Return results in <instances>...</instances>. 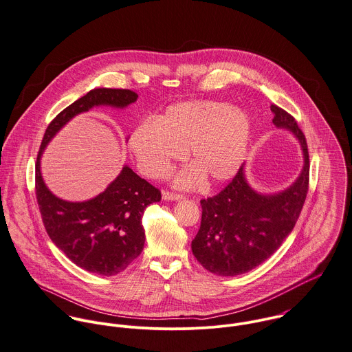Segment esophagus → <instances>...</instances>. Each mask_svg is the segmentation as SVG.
<instances>
[{"label": "esophagus", "mask_w": 352, "mask_h": 352, "mask_svg": "<svg viewBox=\"0 0 352 352\" xmlns=\"http://www.w3.org/2000/svg\"><path fill=\"white\" fill-rule=\"evenodd\" d=\"M163 199L167 201H177V200H182L184 195L175 193V192H170V190H164L163 192Z\"/></svg>", "instance_id": "esophagus-1"}]
</instances>
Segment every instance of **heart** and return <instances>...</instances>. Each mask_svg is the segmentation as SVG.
I'll return each mask as SVG.
<instances>
[{"instance_id": "obj_1", "label": "heart", "mask_w": 352, "mask_h": 352, "mask_svg": "<svg viewBox=\"0 0 352 352\" xmlns=\"http://www.w3.org/2000/svg\"><path fill=\"white\" fill-rule=\"evenodd\" d=\"M252 123L248 113L219 101H188L168 107L153 123L138 124L129 145L140 170L162 179L188 149L192 166L175 184L190 188L201 182H225L236 175L248 152Z\"/></svg>"}]
</instances>
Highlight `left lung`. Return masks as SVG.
Wrapping results in <instances>:
<instances>
[{"label": "left lung", "instance_id": "1", "mask_svg": "<svg viewBox=\"0 0 352 352\" xmlns=\"http://www.w3.org/2000/svg\"><path fill=\"white\" fill-rule=\"evenodd\" d=\"M270 109L274 126L289 130L299 140L305 164L289 188L273 195L252 189L241 166L223 190L200 201L201 225L192 241V252L217 276L244 274L269 259L294 230L309 192L306 137L292 115L273 104Z\"/></svg>", "mask_w": 352, "mask_h": 352}]
</instances>
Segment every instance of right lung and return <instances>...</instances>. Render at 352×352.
<instances>
[{
    "mask_svg": "<svg viewBox=\"0 0 352 352\" xmlns=\"http://www.w3.org/2000/svg\"><path fill=\"white\" fill-rule=\"evenodd\" d=\"M137 98L138 94L129 89L90 90L49 123L36 157L35 195L50 240L72 263L98 276H115L140 256L145 243L144 211L160 201L162 193L124 166L102 193L86 201H67L45 185L41 156L50 140L78 113L98 105L124 108Z\"/></svg>",
    "mask_w": 352,
    "mask_h": 352,
    "instance_id": "obj_1",
    "label": "right lung"
}]
</instances>
